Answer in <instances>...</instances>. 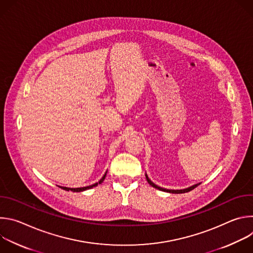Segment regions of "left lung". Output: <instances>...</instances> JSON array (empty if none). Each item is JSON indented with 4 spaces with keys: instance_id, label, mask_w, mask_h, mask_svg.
Instances as JSON below:
<instances>
[{
    "instance_id": "8db88e82",
    "label": "left lung",
    "mask_w": 253,
    "mask_h": 253,
    "mask_svg": "<svg viewBox=\"0 0 253 253\" xmlns=\"http://www.w3.org/2000/svg\"><path fill=\"white\" fill-rule=\"evenodd\" d=\"M146 179H147V181H148V183L152 186V187H154V188H157V189H159V190H161V191H165V192H170V193H185V192H189V191H191V190H193L194 188H196L199 184H195V185H193V186H191V187H189V188H186V189H182V190H169V189H164V188H161V187H159V186H157V185H155L151 180L148 178V176L146 175Z\"/></svg>"
}]
</instances>
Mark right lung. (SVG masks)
Segmentation results:
<instances>
[{"label": "right lung", "mask_w": 253, "mask_h": 253, "mask_svg": "<svg viewBox=\"0 0 253 253\" xmlns=\"http://www.w3.org/2000/svg\"><path fill=\"white\" fill-rule=\"evenodd\" d=\"M106 173H107V172H106ZM106 173H105V174H104V176L100 179V181H99V182H97V183H95V184H93V185L86 186V187H81V188H68V187H61V188H62V189H64V190H66V191L71 190V191H73V192H81V191H84V190H87V189L93 188V187L97 186L98 184H101V183L104 181V179H105V177H106Z\"/></svg>", "instance_id": "obj_1"}]
</instances>
